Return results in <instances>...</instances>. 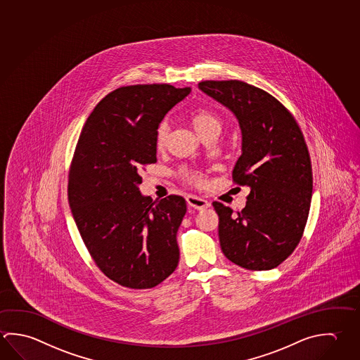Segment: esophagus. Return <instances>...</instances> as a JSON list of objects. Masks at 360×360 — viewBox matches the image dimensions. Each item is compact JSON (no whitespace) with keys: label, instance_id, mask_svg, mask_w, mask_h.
<instances>
[{"label":"esophagus","instance_id":"1","mask_svg":"<svg viewBox=\"0 0 360 360\" xmlns=\"http://www.w3.org/2000/svg\"><path fill=\"white\" fill-rule=\"evenodd\" d=\"M187 203H188L189 207L195 208V210H206L210 207V202L203 200L201 197H197V195H188L187 197Z\"/></svg>","mask_w":360,"mask_h":360}]
</instances>
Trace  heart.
Instances as JSON below:
<instances>
[{"label": "heart", "instance_id": "obj_1", "mask_svg": "<svg viewBox=\"0 0 360 360\" xmlns=\"http://www.w3.org/2000/svg\"><path fill=\"white\" fill-rule=\"evenodd\" d=\"M189 122L195 129V133L198 134L201 138L206 134H219L222 127L220 116L206 108H197L195 111H192L189 115ZM168 140H169V124L167 121H162L155 130V138H154L155 148L158 152L165 150L168 146ZM184 176L192 183H197V184L202 183V176L198 173L184 172Z\"/></svg>", "mask_w": 360, "mask_h": 360}]
</instances>
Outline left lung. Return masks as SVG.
Wrapping results in <instances>:
<instances>
[{
    "mask_svg": "<svg viewBox=\"0 0 360 360\" xmlns=\"http://www.w3.org/2000/svg\"><path fill=\"white\" fill-rule=\"evenodd\" d=\"M198 89L239 121L241 155L233 182L250 188L235 214L214 202L221 250L249 271H269L288 258L302 238L312 197L309 149L295 117L277 98L241 81H205Z\"/></svg>",
    "mask_w": 360,
    "mask_h": 360,
    "instance_id": "1",
    "label": "left lung"
}]
</instances>
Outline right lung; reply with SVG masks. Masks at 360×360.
Here are the masks:
<instances>
[{
  "instance_id": "right-lung-1",
  "label": "right lung",
  "mask_w": 360,
  "mask_h": 360,
  "mask_svg": "<svg viewBox=\"0 0 360 360\" xmlns=\"http://www.w3.org/2000/svg\"><path fill=\"white\" fill-rule=\"evenodd\" d=\"M191 89L135 84L115 89L89 115L77 143L68 200L96 265L116 283L146 290L177 268L182 195H143L141 168L157 162L155 130Z\"/></svg>"
}]
</instances>
